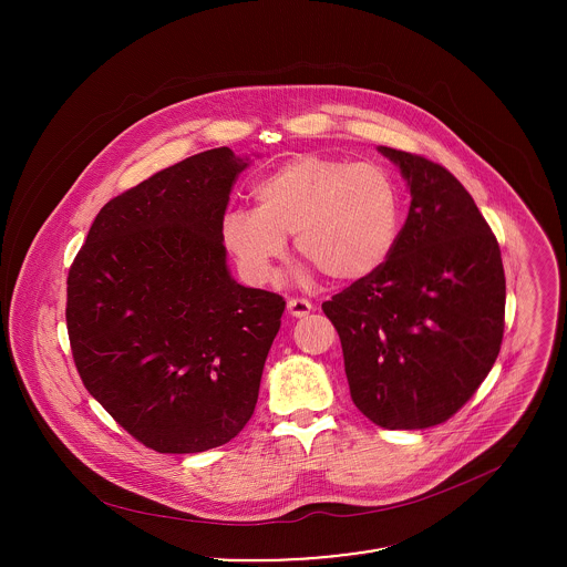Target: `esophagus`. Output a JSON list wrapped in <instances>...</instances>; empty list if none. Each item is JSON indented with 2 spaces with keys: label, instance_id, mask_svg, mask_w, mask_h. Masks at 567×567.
<instances>
[{
  "label": "esophagus",
  "instance_id": "34e87169",
  "mask_svg": "<svg viewBox=\"0 0 567 567\" xmlns=\"http://www.w3.org/2000/svg\"><path fill=\"white\" fill-rule=\"evenodd\" d=\"M286 308H288V315L295 317V319H303V317H308L315 310V306L310 301H306V299H288Z\"/></svg>",
  "mask_w": 567,
  "mask_h": 567
}]
</instances>
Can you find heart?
Segmentation results:
<instances>
[{"mask_svg": "<svg viewBox=\"0 0 567 567\" xmlns=\"http://www.w3.org/2000/svg\"><path fill=\"white\" fill-rule=\"evenodd\" d=\"M257 207H234L220 236L244 279L264 286L286 255V236L333 284L373 277L402 231V189L380 163L297 155L252 187Z\"/></svg>", "mask_w": 567, "mask_h": 567, "instance_id": "obj_1", "label": "heart"}]
</instances>
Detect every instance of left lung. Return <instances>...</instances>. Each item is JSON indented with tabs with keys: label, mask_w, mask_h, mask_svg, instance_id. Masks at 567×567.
<instances>
[{
	"label": "left lung",
	"mask_w": 567,
	"mask_h": 567,
	"mask_svg": "<svg viewBox=\"0 0 567 567\" xmlns=\"http://www.w3.org/2000/svg\"><path fill=\"white\" fill-rule=\"evenodd\" d=\"M410 189L389 261L324 301L351 400L375 425L447 421L483 384L502 342L499 246L470 192L443 165L378 146Z\"/></svg>",
	"instance_id": "left-lung-1"
}]
</instances>
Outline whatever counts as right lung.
<instances>
[{"mask_svg":"<svg viewBox=\"0 0 567 567\" xmlns=\"http://www.w3.org/2000/svg\"><path fill=\"white\" fill-rule=\"evenodd\" d=\"M250 157L214 148L109 200L68 277V331L95 402L162 454L229 443L250 419L286 301L238 284L220 236Z\"/></svg>","mask_w":567,"mask_h":567,"instance_id":"right-lung-1","label":"right lung"}]
</instances>
